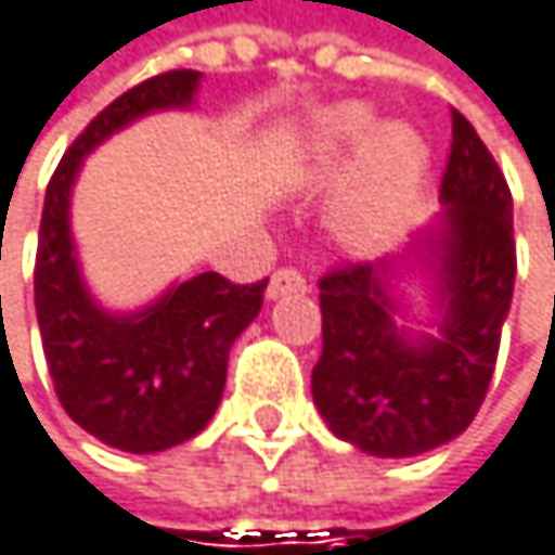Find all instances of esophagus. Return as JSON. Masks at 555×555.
<instances>
[{
    "instance_id": "esophagus-1",
    "label": "esophagus",
    "mask_w": 555,
    "mask_h": 555,
    "mask_svg": "<svg viewBox=\"0 0 555 555\" xmlns=\"http://www.w3.org/2000/svg\"><path fill=\"white\" fill-rule=\"evenodd\" d=\"M304 291H307V278H304L300 271H294V268H281V271H274V274H271L264 297H268V300H278V297L304 294Z\"/></svg>"
}]
</instances>
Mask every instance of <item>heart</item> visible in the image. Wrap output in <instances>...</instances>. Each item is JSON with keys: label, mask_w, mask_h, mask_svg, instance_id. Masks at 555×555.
<instances>
[{"label": "heart", "mask_w": 555, "mask_h": 555, "mask_svg": "<svg viewBox=\"0 0 555 555\" xmlns=\"http://www.w3.org/2000/svg\"><path fill=\"white\" fill-rule=\"evenodd\" d=\"M359 151H365L362 170L336 209V232L349 248L372 251L391 235L401 206L416 190L426 167V151L411 129H378L369 106L343 103L313 119L310 151L297 167V180L304 186L336 183L352 167Z\"/></svg>", "instance_id": "b5f03b06"}]
</instances>
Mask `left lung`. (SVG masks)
Instances as JSON below:
<instances>
[{
  "instance_id": "obj_1",
  "label": "left lung",
  "mask_w": 555,
  "mask_h": 555,
  "mask_svg": "<svg viewBox=\"0 0 555 555\" xmlns=\"http://www.w3.org/2000/svg\"><path fill=\"white\" fill-rule=\"evenodd\" d=\"M439 203L446 209L404 255L349 264L320 281L323 356L313 369V404L339 439L378 459L429 452L475 420L511 310V190L455 109ZM401 283L430 294L426 321L415 320Z\"/></svg>"
}]
</instances>
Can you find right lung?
Masks as SVG:
<instances>
[{"label": "right lung", "instance_id": "obj_1", "mask_svg": "<svg viewBox=\"0 0 555 555\" xmlns=\"http://www.w3.org/2000/svg\"><path fill=\"white\" fill-rule=\"evenodd\" d=\"M196 90V70H170L109 103L57 164L41 212L35 310L57 401L90 436L139 455L180 446L212 420L229 349L258 317L268 281L203 271L141 310L113 313L83 281L70 199L90 151L151 113L190 109Z\"/></svg>", "mask_w": 555, "mask_h": 555}]
</instances>
